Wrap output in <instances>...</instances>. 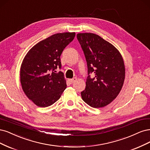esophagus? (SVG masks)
<instances>
[{
    "label": "esophagus",
    "mask_w": 150,
    "mask_h": 150,
    "mask_svg": "<svg viewBox=\"0 0 150 150\" xmlns=\"http://www.w3.org/2000/svg\"><path fill=\"white\" fill-rule=\"evenodd\" d=\"M76 80V77H74V78L72 79H69V81H70V83H74V82H75Z\"/></svg>",
    "instance_id": "esophagus-1"
}]
</instances>
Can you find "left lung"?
<instances>
[{"label":"left lung","mask_w":150,"mask_h":150,"mask_svg":"<svg viewBox=\"0 0 150 150\" xmlns=\"http://www.w3.org/2000/svg\"><path fill=\"white\" fill-rule=\"evenodd\" d=\"M76 37L88 67L81 98L91 107H104L116 98L123 86L125 68L122 56L112 44L95 33H78ZM90 73L94 74L93 78Z\"/></svg>","instance_id":"left-lung-1"}]
</instances>
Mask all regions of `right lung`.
<instances>
[{
    "label": "right lung",
    "mask_w": 150,
    "mask_h": 150,
    "mask_svg": "<svg viewBox=\"0 0 150 150\" xmlns=\"http://www.w3.org/2000/svg\"><path fill=\"white\" fill-rule=\"evenodd\" d=\"M75 32L59 33L43 40L28 52L21 67L24 93L37 106L47 107L59 100L67 87L60 55L74 39Z\"/></svg>",
    "instance_id": "obj_1"
}]
</instances>
